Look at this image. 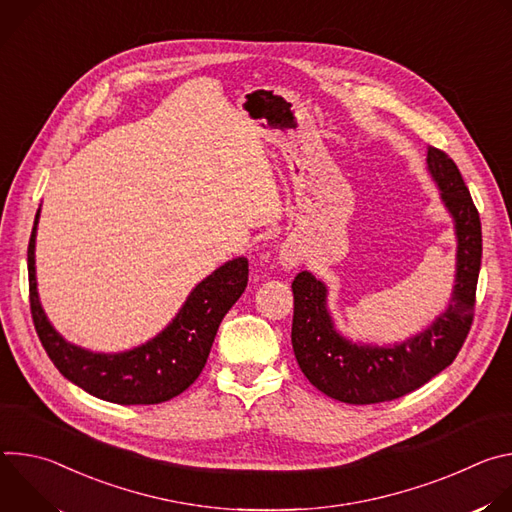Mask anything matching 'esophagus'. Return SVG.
<instances>
[{
	"instance_id": "1",
	"label": "esophagus",
	"mask_w": 512,
	"mask_h": 512,
	"mask_svg": "<svg viewBox=\"0 0 512 512\" xmlns=\"http://www.w3.org/2000/svg\"><path fill=\"white\" fill-rule=\"evenodd\" d=\"M302 251L296 243H283L279 249V263L285 269H296L300 265Z\"/></svg>"
}]
</instances>
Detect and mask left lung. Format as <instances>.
Instances as JSON below:
<instances>
[{"label": "left lung", "instance_id": "obj_1", "mask_svg": "<svg viewBox=\"0 0 512 512\" xmlns=\"http://www.w3.org/2000/svg\"><path fill=\"white\" fill-rule=\"evenodd\" d=\"M427 172L440 188L458 243L450 304L427 328L385 346L352 342L334 326L324 281L302 271L291 283L294 354L308 381L336 401L371 405L419 389L450 367L470 332L482 259L480 216L454 160L431 145L427 148Z\"/></svg>", "mask_w": 512, "mask_h": 512}]
</instances>
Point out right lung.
<instances>
[{
    "mask_svg": "<svg viewBox=\"0 0 512 512\" xmlns=\"http://www.w3.org/2000/svg\"><path fill=\"white\" fill-rule=\"evenodd\" d=\"M28 245L30 308L38 338L64 379L89 395L119 405H154L186 391L202 373L218 326L249 281V261L235 257L204 277L174 320L154 338L123 352H93L68 342L50 324L38 296L36 231Z\"/></svg>",
    "mask_w": 512,
    "mask_h": 512,
    "instance_id": "right-lung-1",
    "label": "right lung"
}]
</instances>
